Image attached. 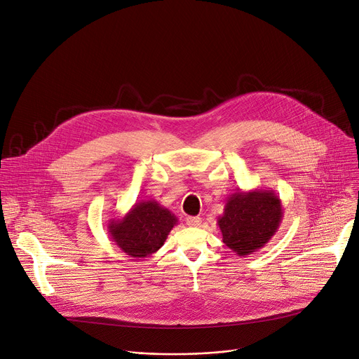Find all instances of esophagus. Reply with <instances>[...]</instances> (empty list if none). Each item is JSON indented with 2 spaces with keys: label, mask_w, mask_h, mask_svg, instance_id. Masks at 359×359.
Segmentation results:
<instances>
[{
  "label": "esophagus",
  "mask_w": 359,
  "mask_h": 359,
  "mask_svg": "<svg viewBox=\"0 0 359 359\" xmlns=\"http://www.w3.org/2000/svg\"><path fill=\"white\" fill-rule=\"evenodd\" d=\"M187 224L189 227H198L201 224V217H187Z\"/></svg>",
  "instance_id": "34e87169"
}]
</instances>
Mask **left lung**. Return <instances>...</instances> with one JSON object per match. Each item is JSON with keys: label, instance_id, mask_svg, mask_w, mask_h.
<instances>
[{"label": "left lung", "instance_id": "left-lung-1", "mask_svg": "<svg viewBox=\"0 0 359 359\" xmlns=\"http://www.w3.org/2000/svg\"><path fill=\"white\" fill-rule=\"evenodd\" d=\"M282 218V200L273 189L257 188L231 194L217 224L223 234V243L244 257L260 250L271 240Z\"/></svg>", "mask_w": 359, "mask_h": 359}]
</instances>
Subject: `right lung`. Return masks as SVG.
I'll use <instances>...</instances> for the list:
<instances>
[{
	"mask_svg": "<svg viewBox=\"0 0 359 359\" xmlns=\"http://www.w3.org/2000/svg\"><path fill=\"white\" fill-rule=\"evenodd\" d=\"M175 224L178 218L168 208L155 200H142L122 218L110 219L107 233L123 253L145 259L161 249Z\"/></svg>",
	"mask_w": 359,
	"mask_h": 359,
	"instance_id": "1",
	"label": "right lung"
}]
</instances>
